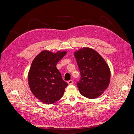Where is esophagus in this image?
I'll use <instances>...</instances> for the list:
<instances>
[{"label": "esophagus", "instance_id": "34e87169", "mask_svg": "<svg viewBox=\"0 0 134 134\" xmlns=\"http://www.w3.org/2000/svg\"><path fill=\"white\" fill-rule=\"evenodd\" d=\"M68 84H73V80H69V81H68Z\"/></svg>", "mask_w": 134, "mask_h": 134}]
</instances>
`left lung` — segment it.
<instances>
[{
    "instance_id": "left-lung-1",
    "label": "left lung",
    "mask_w": 134,
    "mask_h": 134,
    "mask_svg": "<svg viewBox=\"0 0 134 134\" xmlns=\"http://www.w3.org/2000/svg\"><path fill=\"white\" fill-rule=\"evenodd\" d=\"M81 74L77 83L80 94L94 99L102 95L110 82L111 71L106 61L96 50L81 48L74 52Z\"/></svg>"
}]
</instances>
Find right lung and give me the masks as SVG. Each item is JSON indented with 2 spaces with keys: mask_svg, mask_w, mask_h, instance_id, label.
Wrapping results in <instances>:
<instances>
[{
  "mask_svg": "<svg viewBox=\"0 0 134 134\" xmlns=\"http://www.w3.org/2000/svg\"><path fill=\"white\" fill-rule=\"evenodd\" d=\"M66 51L54 53L43 50L36 56L28 74L31 91L36 98L46 104H52L63 97L68 83L62 79L56 68Z\"/></svg>",
  "mask_w": 134,
  "mask_h": 134,
  "instance_id": "add662e5",
  "label": "right lung"
}]
</instances>
